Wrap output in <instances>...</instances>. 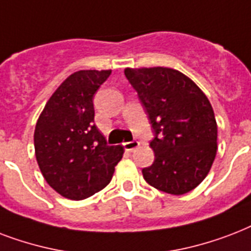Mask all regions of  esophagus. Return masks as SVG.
<instances>
[{
  "label": "esophagus",
  "mask_w": 251,
  "mask_h": 251,
  "mask_svg": "<svg viewBox=\"0 0 251 251\" xmlns=\"http://www.w3.org/2000/svg\"><path fill=\"white\" fill-rule=\"evenodd\" d=\"M140 143L137 141V140H132V141H127V143L123 144L124 149L127 151V152H132L133 149H136V148L139 147Z\"/></svg>",
  "instance_id": "esophagus-1"
}]
</instances>
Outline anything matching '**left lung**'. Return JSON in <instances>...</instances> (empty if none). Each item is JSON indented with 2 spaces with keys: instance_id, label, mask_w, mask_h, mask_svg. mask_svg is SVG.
Instances as JSON below:
<instances>
[{
  "instance_id": "8db88e82",
  "label": "left lung",
  "mask_w": 251,
  "mask_h": 251,
  "mask_svg": "<svg viewBox=\"0 0 251 251\" xmlns=\"http://www.w3.org/2000/svg\"><path fill=\"white\" fill-rule=\"evenodd\" d=\"M152 124L154 162L144 179L160 191L182 195L211 170L217 151V124L203 91L183 73L170 68L124 71Z\"/></svg>"
}]
</instances>
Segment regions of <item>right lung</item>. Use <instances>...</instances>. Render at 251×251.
I'll list each match as a JSON object with an SVG mask.
<instances>
[{
	"label": "right lung",
	"instance_id": "add662e5",
	"mask_svg": "<svg viewBox=\"0 0 251 251\" xmlns=\"http://www.w3.org/2000/svg\"><path fill=\"white\" fill-rule=\"evenodd\" d=\"M111 71H78L47 102L35 127V156L44 179L72 200L94 195L110 183L123 157L122 145H107L94 123V94Z\"/></svg>",
	"mask_w": 251,
	"mask_h": 251
}]
</instances>
